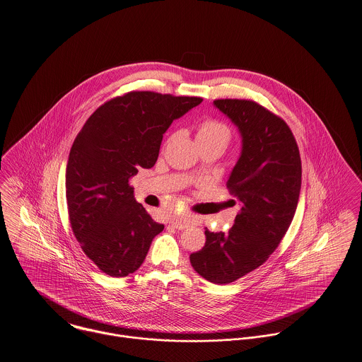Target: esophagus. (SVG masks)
<instances>
[{
	"label": "esophagus",
	"mask_w": 362,
	"mask_h": 362,
	"mask_svg": "<svg viewBox=\"0 0 362 362\" xmlns=\"http://www.w3.org/2000/svg\"><path fill=\"white\" fill-rule=\"evenodd\" d=\"M172 226L176 228V229H187L192 223H193V218L192 216H180V218H173L172 219Z\"/></svg>",
	"instance_id": "obj_1"
}]
</instances>
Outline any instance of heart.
I'll return each instance as SVG.
<instances>
[{"label": "heart", "mask_w": 362, "mask_h": 362, "mask_svg": "<svg viewBox=\"0 0 362 362\" xmlns=\"http://www.w3.org/2000/svg\"><path fill=\"white\" fill-rule=\"evenodd\" d=\"M196 137H197L199 146L206 144V143H216L226 147L230 140V129L222 122L208 119L202 122L197 127Z\"/></svg>", "instance_id": "1"}]
</instances>
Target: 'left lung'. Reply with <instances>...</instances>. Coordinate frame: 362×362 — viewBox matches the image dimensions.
<instances>
[{"label": "left lung", "instance_id": "8db88e82", "mask_svg": "<svg viewBox=\"0 0 362 362\" xmlns=\"http://www.w3.org/2000/svg\"><path fill=\"white\" fill-rule=\"evenodd\" d=\"M214 107L240 133V157L226 185L241 209L228 233L205 230V245L190 262L204 279L228 284L262 265L286 235L300 197L301 160L290 127L264 107L250 100H215Z\"/></svg>", "mask_w": 362, "mask_h": 362}]
</instances>
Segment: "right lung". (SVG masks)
<instances>
[{
	"mask_svg": "<svg viewBox=\"0 0 362 362\" xmlns=\"http://www.w3.org/2000/svg\"><path fill=\"white\" fill-rule=\"evenodd\" d=\"M201 101L132 91L101 105L76 136L65 176L69 219L84 254L107 275L137 271L163 230L129 180L156 165L163 133Z\"/></svg>",
	"mask_w": 362,
	"mask_h": 362,
	"instance_id": "add662e5",
	"label": "right lung"
}]
</instances>
